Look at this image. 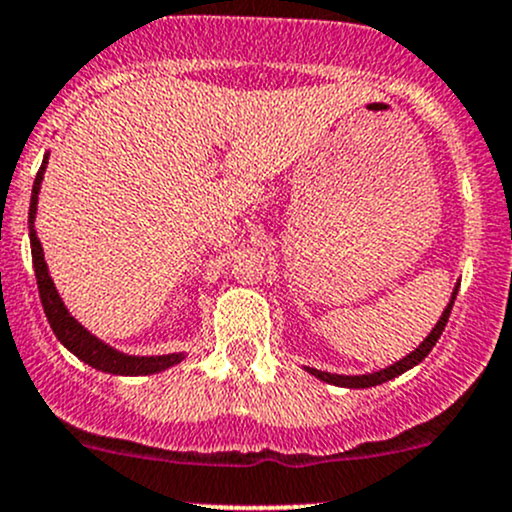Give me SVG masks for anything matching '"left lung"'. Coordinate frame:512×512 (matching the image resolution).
<instances>
[{
  "label": "left lung",
  "instance_id": "8db88e82",
  "mask_svg": "<svg viewBox=\"0 0 512 512\" xmlns=\"http://www.w3.org/2000/svg\"><path fill=\"white\" fill-rule=\"evenodd\" d=\"M458 285H461V282H456V287H453L451 299H448L446 309H443V314H441V317H438L436 327H433L431 332H428V337L423 339L421 344H418L414 352L406 354L404 359L394 361V364L384 366V369H379V371H371V374H354V376L352 374H329V371L312 369V366H304V371H309V374H312V376H317V379L324 381V384L344 386V389H371V386L386 384V381L396 379V376H401V374H404V371L414 369V366L421 364V361L428 356V352H431V349L436 347L438 337H441V334H443V327H446V322H448V314H451L453 299H456V294H458Z\"/></svg>",
  "mask_w": 512,
  "mask_h": 512
}]
</instances>
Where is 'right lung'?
I'll use <instances>...</instances> for the list:
<instances>
[{
	"mask_svg": "<svg viewBox=\"0 0 512 512\" xmlns=\"http://www.w3.org/2000/svg\"><path fill=\"white\" fill-rule=\"evenodd\" d=\"M46 163H49V153L41 160V168L34 178L32 188V203H29V242H32V260H34V275L36 285H39V297L41 307H44L46 319H49L51 329H54L56 339L69 349L71 354L79 356L84 364H89L91 369L103 371V374L113 376H148L158 374V371L170 369V366L180 364L185 359L183 352L178 354H158V356H136V354H123L116 347L106 344L103 339H98L96 334H91L74 314L66 309L64 299H61L59 289H56L54 280L49 275V267L44 260V247H41L39 237H36L34 220H36V205H39V193H41V180H44Z\"/></svg>",
	"mask_w": 512,
	"mask_h": 512,
	"instance_id": "1",
	"label": "right lung"
}]
</instances>
